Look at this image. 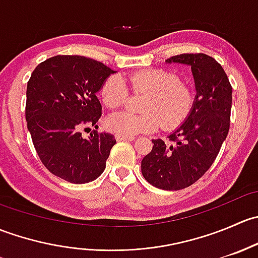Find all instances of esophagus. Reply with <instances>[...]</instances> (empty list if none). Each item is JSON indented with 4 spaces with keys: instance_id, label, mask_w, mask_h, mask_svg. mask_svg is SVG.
Here are the masks:
<instances>
[{
    "instance_id": "obj_1",
    "label": "esophagus",
    "mask_w": 258,
    "mask_h": 258,
    "mask_svg": "<svg viewBox=\"0 0 258 258\" xmlns=\"http://www.w3.org/2000/svg\"><path fill=\"white\" fill-rule=\"evenodd\" d=\"M117 141H134L135 136H123V135H116Z\"/></svg>"
}]
</instances>
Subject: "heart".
<instances>
[{"instance_id":"heart-1","label":"heart","mask_w":258,"mask_h":258,"mask_svg":"<svg viewBox=\"0 0 258 258\" xmlns=\"http://www.w3.org/2000/svg\"><path fill=\"white\" fill-rule=\"evenodd\" d=\"M134 92L146 93L142 100L144 113L114 112L106 118L110 131L123 136L150 134L162 126L173 130L183 123L196 103L192 87L181 82L171 71L160 69H146L132 72L128 77ZM101 101L108 108H117L127 100V88L119 76L107 77L100 90Z\"/></svg>"}]
</instances>
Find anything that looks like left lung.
Returning a JSON list of instances; mask_svg holds the SVG:
<instances>
[{
  "label": "left lung",
  "mask_w": 258,
  "mask_h": 258,
  "mask_svg": "<svg viewBox=\"0 0 258 258\" xmlns=\"http://www.w3.org/2000/svg\"><path fill=\"white\" fill-rule=\"evenodd\" d=\"M166 62L191 67L196 103L188 118L168 136L172 144L152 140L141 171L152 186L177 191L201 178L217 157L230 130L232 87L222 66L205 53H182Z\"/></svg>",
  "instance_id": "left-lung-1"
}]
</instances>
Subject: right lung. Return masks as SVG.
<instances>
[{
  "label": "right lung",
  "instance_id": "add662e5",
  "mask_svg": "<svg viewBox=\"0 0 258 258\" xmlns=\"http://www.w3.org/2000/svg\"><path fill=\"white\" fill-rule=\"evenodd\" d=\"M114 74L102 62L58 54L41 62L26 92V121L45 167L71 183H87L105 171L114 136L79 130L98 126L102 107L97 98L103 81Z\"/></svg>",
  "mask_w": 258,
  "mask_h": 258
}]
</instances>
